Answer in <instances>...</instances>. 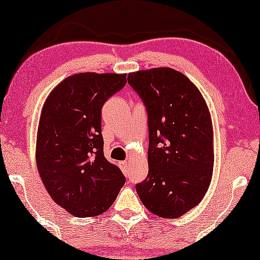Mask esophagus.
Masks as SVG:
<instances>
[{
	"label": "esophagus",
	"instance_id": "esophagus-1",
	"mask_svg": "<svg viewBox=\"0 0 260 260\" xmlns=\"http://www.w3.org/2000/svg\"><path fill=\"white\" fill-rule=\"evenodd\" d=\"M120 166H121V170L125 172V173L128 172V167H129L128 161H121V162H120Z\"/></svg>",
	"mask_w": 260,
	"mask_h": 260
}]
</instances>
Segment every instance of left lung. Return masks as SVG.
I'll list each match as a JSON object with an SVG mask.
<instances>
[{"label": "left lung", "instance_id": "left-lung-1", "mask_svg": "<svg viewBox=\"0 0 260 260\" xmlns=\"http://www.w3.org/2000/svg\"><path fill=\"white\" fill-rule=\"evenodd\" d=\"M148 116V175L138 196L153 214L179 218L207 192L213 172V129L202 93L182 73L161 67L129 73Z\"/></svg>", "mask_w": 260, "mask_h": 260}]
</instances>
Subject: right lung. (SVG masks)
Masks as SVG:
<instances>
[{"instance_id": "right-lung-1", "label": "right lung", "mask_w": 260, "mask_h": 260, "mask_svg": "<svg viewBox=\"0 0 260 260\" xmlns=\"http://www.w3.org/2000/svg\"><path fill=\"white\" fill-rule=\"evenodd\" d=\"M126 82V74H74L42 107L36 138L40 177L54 202L75 217L104 213L126 181L105 158L101 134L102 106Z\"/></svg>"}]
</instances>
